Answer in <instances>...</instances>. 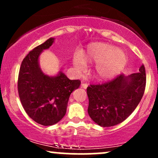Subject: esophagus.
Returning <instances> with one entry per match:
<instances>
[{
  "label": "esophagus",
  "mask_w": 158,
  "mask_h": 158,
  "mask_svg": "<svg viewBox=\"0 0 158 158\" xmlns=\"http://www.w3.org/2000/svg\"><path fill=\"white\" fill-rule=\"evenodd\" d=\"M88 85L87 84V83H81V87L82 88H84V89H86V88H88Z\"/></svg>",
  "instance_id": "34e87169"
}]
</instances>
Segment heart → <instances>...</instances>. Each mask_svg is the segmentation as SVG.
I'll list each match as a JSON object with an SVG mask.
<instances>
[{"mask_svg": "<svg viewBox=\"0 0 158 158\" xmlns=\"http://www.w3.org/2000/svg\"><path fill=\"white\" fill-rule=\"evenodd\" d=\"M126 55L123 50L106 43L90 44L81 56L77 53L73 63L80 70L85 68V62H98L96 66L97 75L99 79H109L117 75L126 64Z\"/></svg>", "mask_w": 158, "mask_h": 158, "instance_id": "b5f03b06", "label": "heart"}]
</instances>
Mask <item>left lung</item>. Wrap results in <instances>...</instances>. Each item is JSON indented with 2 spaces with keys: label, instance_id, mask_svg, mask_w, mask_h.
<instances>
[{
  "label": "left lung",
  "instance_id": "left-lung-1",
  "mask_svg": "<svg viewBox=\"0 0 158 158\" xmlns=\"http://www.w3.org/2000/svg\"><path fill=\"white\" fill-rule=\"evenodd\" d=\"M146 83V70L143 64L139 73L127 77L120 74L111 81L90 85L87 88L90 118L102 127L114 126L123 122L140 102Z\"/></svg>",
  "mask_w": 158,
  "mask_h": 158
}]
</instances>
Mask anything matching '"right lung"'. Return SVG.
<instances>
[{"instance_id":"obj_1","label":"right lung","mask_w":158,"mask_h":158,"mask_svg":"<svg viewBox=\"0 0 158 158\" xmlns=\"http://www.w3.org/2000/svg\"><path fill=\"white\" fill-rule=\"evenodd\" d=\"M53 41L50 38L27 54L21 62L18 79L23 109L30 118L44 126L56 124L64 117L70 94L81 84L80 80H70L62 72L51 77L41 71L39 55Z\"/></svg>"}]
</instances>
